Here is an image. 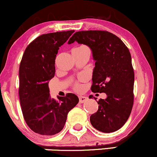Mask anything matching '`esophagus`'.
Here are the masks:
<instances>
[{
  "instance_id": "obj_1",
  "label": "esophagus",
  "mask_w": 157,
  "mask_h": 157,
  "mask_svg": "<svg viewBox=\"0 0 157 157\" xmlns=\"http://www.w3.org/2000/svg\"><path fill=\"white\" fill-rule=\"evenodd\" d=\"M86 100H87V97H86L79 96V102H80V103H82V102L86 101Z\"/></svg>"
}]
</instances>
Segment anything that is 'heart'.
I'll list each match as a JSON object with an SVG mask.
<instances>
[{"label": "heart", "instance_id": "obj_1", "mask_svg": "<svg viewBox=\"0 0 157 157\" xmlns=\"http://www.w3.org/2000/svg\"><path fill=\"white\" fill-rule=\"evenodd\" d=\"M75 48H77V49H84V48H88V47H86V46H79V47ZM75 89H76L77 90L80 89V85H76V86H75Z\"/></svg>", "mask_w": 157, "mask_h": 157}]
</instances>
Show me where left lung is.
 Returning <instances> with one entry per match:
<instances>
[{
    "label": "left lung",
    "instance_id": "8db88e82",
    "mask_svg": "<svg viewBox=\"0 0 157 157\" xmlns=\"http://www.w3.org/2000/svg\"><path fill=\"white\" fill-rule=\"evenodd\" d=\"M75 41L88 46L92 52L95 67L91 91L107 95L97 101L98 110L90 117L91 124L103 133L117 131L128 119L134 103V72L128 48L106 31L77 32L68 44Z\"/></svg>",
    "mask_w": 157,
    "mask_h": 157
}]
</instances>
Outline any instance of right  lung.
<instances>
[{"label":"right lung","instance_id":"add662e5","mask_svg":"<svg viewBox=\"0 0 157 157\" xmlns=\"http://www.w3.org/2000/svg\"><path fill=\"white\" fill-rule=\"evenodd\" d=\"M75 31L57 32L37 37L27 46L19 68V97L25 121L34 132L54 135L63 128L68 113L78 103L75 94L51 98L48 82L55 77L59 47Z\"/></svg>","mask_w":157,"mask_h":157}]
</instances>
